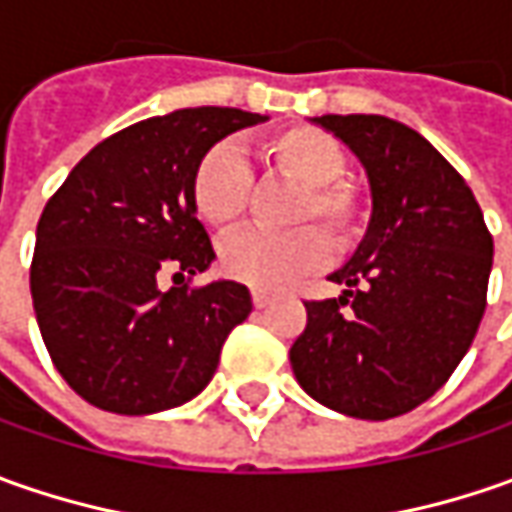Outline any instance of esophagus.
<instances>
[{"instance_id": "obj_1", "label": "esophagus", "mask_w": 512, "mask_h": 512, "mask_svg": "<svg viewBox=\"0 0 512 512\" xmlns=\"http://www.w3.org/2000/svg\"><path fill=\"white\" fill-rule=\"evenodd\" d=\"M253 305L262 310V307L270 305V296H267L265 290H253Z\"/></svg>"}]
</instances>
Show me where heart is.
<instances>
[{"mask_svg": "<svg viewBox=\"0 0 512 512\" xmlns=\"http://www.w3.org/2000/svg\"><path fill=\"white\" fill-rule=\"evenodd\" d=\"M267 170L282 173L302 185L293 222H319L336 247L350 245L362 230V202L344 185L347 150L322 128L293 125L270 133L262 142ZM250 168L236 145L219 142L207 150L193 170L190 196L199 219L210 227H230L245 213L250 199ZM325 239L313 227H293L285 233L242 230L219 247L222 273L256 287L279 290L325 262Z\"/></svg>", "mask_w": 512, "mask_h": 512, "instance_id": "heart-1", "label": "heart"}]
</instances>
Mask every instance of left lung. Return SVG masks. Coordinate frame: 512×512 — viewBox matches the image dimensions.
Segmentation results:
<instances>
[{
  "instance_id": "left-lung-1",
  "label": "left lung",
  "mask_w": 512,
  "mask_h": 512,
  "mask_svg": "<svg viewBox=\"0 0 512 512\" xmlns=\"http://www.w3.org/2000/svg\"><path fill=\"white\" fill-rule=\"evenodd\" d=\"M362 162L370 222L330 282L305 302L290 367L310 399L384 422L427 402L470 350L487 305L493 236L456 168L422 133L376 113L313 116Z\"/></svg>"
}]
</instances>
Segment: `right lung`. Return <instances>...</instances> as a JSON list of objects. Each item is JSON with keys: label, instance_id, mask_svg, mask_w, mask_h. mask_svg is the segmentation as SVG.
I'll return each instance as SVG.
<instances>
[{"label": "right lung", "instance_id": "add662e5", "mask_svg": "<svg viewBox=\"0 0 512 512\" xmlns=\"http://www.w3.org/2000/svg\"><path fill=\"white\" fill-rule=\"evenodd\" d=\"M267 122L239 108H185L99 142L70 170L36 225L33 313L62 379L93 407L148 416L205 390L227 333L253 310L219 279L159 287L216 259L190 182L216 142Z\"/></svg>", "mask_w": 512, "mask_h": 512}]
</instances>
